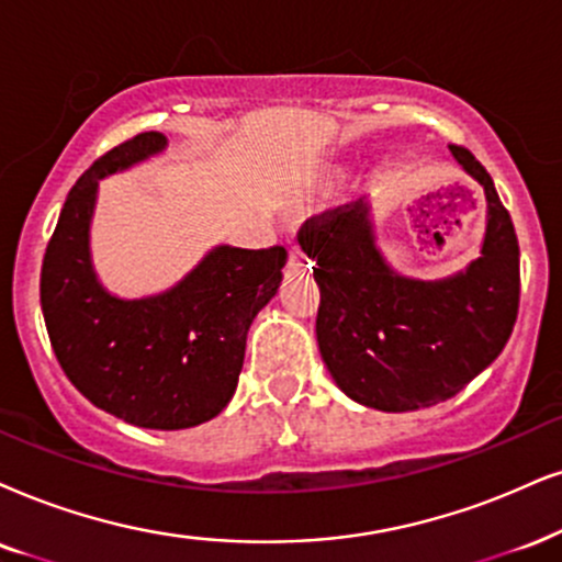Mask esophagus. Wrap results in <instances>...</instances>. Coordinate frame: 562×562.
I'll list each match as a JSON object with an SVG mask.
<instances>
[{
    "label": "esophagus",
    "instance_id": "obj_1",
    "mask_svg": "<svg viewBox=\"0 0 562 562\" xmlns=\"http://www.w3.org/2000/svg\"><path fill=\"white\" fill-rule=\"evenodd\" d=\"M290 267L297 269V272H305V267H311L308 259L303 257V251L297 246L290 248Z\"/></svg>",
    "mask_w": 562,
    "mask_h": 562
}]
</instances>
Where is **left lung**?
<instances>
[{
	"instance_id": "left-lung-1",
	"label": "left lung",
	"mask_w": 562,
	"mask_h": 562,
	"mask_svg": "<svg viewBox=\"0 0 562 562\" xmlns=\"http://www.w3.org/2000/svg\"><path fill=\"white\" fill-rule=\"evenodd\" d=\"M485 189L480 257L446 280L394 272L375 246L371 207L345 204L305 220L297 244L316 261L318 350L350 400L412 412L451 400L498 358L518 314V240L493 179L467 147L449 145Z\"/></svg>"
}]
</instances>
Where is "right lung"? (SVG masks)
Here are the masks:
<instances>
[{
    "mask_svg": "<svg viewBox=\"0 0 562 562\" xmlns=\"http://www.w3.org/2000/svg\"><path fill=\"white\" fill-rule=\"evenodd\" d=\"M166 145L160 132L137 134L80 176L46 246L41 308L56 360L85 400L137 428L183 430L236 394L248 326L280 288L288 251L215 246L166 293L111 295L90 261L98 181Z\"/></svg>",
    "mask_w": 562,
    "mask_h": 562,
    "instance_id": "add662e5",
    "label": "right lung"
}]
</instances>
